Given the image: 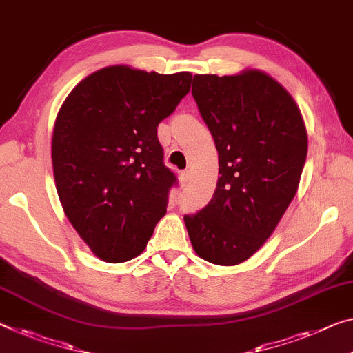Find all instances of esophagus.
<instances>
[{
    "mask_svg": "<svg viewBox=\"0 0 353 353\" xmlns=\"http://www.w3.org/2000/svg\"><path fill=\"white\" fill-rule=\"evenodd\" d=\"M188 183H189V170H183L180 173V184L184 188L188 186Z\"/></svg>",
    "mask_w": 353,
    "mask_h": 353,
    "instance_id": "34e87169",
    "label": "esophagus"
}]
</instances>
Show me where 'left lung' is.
I'll list each match as a JSON object with an SVG mask.
<instances>
[{
  "label": "left lung",
  "mask_w": 353,
  "mask_h": 353,
  "mask_svg": "<svg viewBox=\"0 0 353 353\" xmlns=\"http://www.w3.org/2000/svg\"><path fill=\"white\" fill-rule=\"evenodd\" d=\"M192 96L214 139L219 176L213 199L184 216L200 259L233 267L254 256L294 200L307 134L294 97L271 75H194Z\"/></svg>",
  "instance_id": "1"
}]
</instances>
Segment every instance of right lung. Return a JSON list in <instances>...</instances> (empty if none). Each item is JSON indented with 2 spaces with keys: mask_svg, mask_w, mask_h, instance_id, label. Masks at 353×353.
Wrapping results in <instances>:
<instances>
[{
  "mask_svg": "<svg viewBox=\"0 0 353 353\" xmlns=\"http://www.w3.org/2000/svg\"><path fill=\"white\" fill-rule=\"evenodd\" d=\"M191 72L108 66L83 79L59 108L53 176L68 219L96 257L143 252L167 213L176 178L164 165L158 124L191 88Z\"/></svg>",
  "mask_w": 353,
  "mask_h": 353,
  "instance_id": "1",
  "label": "right lung"
}]
</instances>
